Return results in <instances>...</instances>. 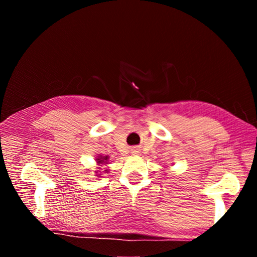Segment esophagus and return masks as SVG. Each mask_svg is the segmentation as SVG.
<instances>
[{
	"mask_svg": "<svg viewBox=\"0 0 257 257\" xmlns=\"http://www.w3.org/2000/svg\"><path fill=\"white\" fill-rule=\"evenodd\" d=\"M132 153H133L134 155H137V154H139V151H138V149H136V147H135V149L132 150Z\"/></svg>",
	"mask_w": 257,
	"mask_h": 257,
	"instance_id": "obj_1",
	"label": "esophagus"
}]
</instances>
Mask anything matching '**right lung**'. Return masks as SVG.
I'll use <instances>...</instances> for the list:
<instances>
[{
  "mask_svg": "<svg viewBox=\"0 0 257 257\" xmlns=\"http://www.w3.org/2000/svg\"><path fill=\"white\" fill-rule=\"evenodd\" d=\"M107 160H108L107 156H97V159H96L98 164H105V163H107Z\"/></svg>",
  "mask_w": 257,
  "mask_h": 257,
  "instance_id": "right-lung-1",
  "label": "right lung"
}]
</instances>
